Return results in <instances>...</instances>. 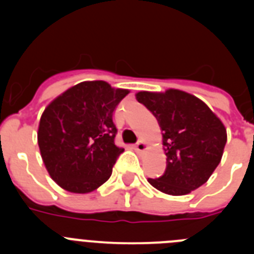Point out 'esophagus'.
<instances>
[{
	"mask_svg": "<svg viewBox=\"0 0 254 254\" xmlns=\"http://www.w3.org/2000/svg\"><path fill=\"white\" fill-rule=\"evenodd\" d=\"M146 149H147L146 142H145V141H142V140L137 141V143L134 145V150H136V151H138V152L145 151V150H146Z\"/></svg>",
	"mask_w": 254,
	"mask_h": 254,
	"instance_id": "obj_1",
	"label": "esophagus"
}]
</instances>
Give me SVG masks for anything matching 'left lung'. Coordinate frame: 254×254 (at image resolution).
<instances>
[{"label": "left lung", "instance_id": "1", "mask_svg": "<svg viewBox=\"0 0 254 254\" xmlns=\"http://www.w3.org/2000/svg\"><path fill=\"white\" fill-rule=\"evenodd\" d=\"M158 120L163 131L167 168L150 185L164 193L183 196L206 183L219 165L226 129L210 108L196 96L169 89L165 93L136 94Z\"/></svg>", "mask_w": 254, "mask_h": 254}]
</instances>
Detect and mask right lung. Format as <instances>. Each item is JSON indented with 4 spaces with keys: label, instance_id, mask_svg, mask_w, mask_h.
<instances>
[{
    "label": "right lung",
    "instance_id": "obj_1",
    "mask_svg": "<svg viewBox=\"0 0 254 254\" xmlns=\"http://www.w3.org/2000/svg\"><path fill=\"white\" fill-rule=\"evenodd\" d=\"M127 94L105 81H85L46 108L38 145L49 176L60 187L89 193L109 179L123 152L114 143L113 112Z\"/></svg>",
    "mask_w": 254,
    "mask_h": 254
}]
</instances>
